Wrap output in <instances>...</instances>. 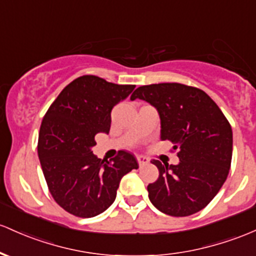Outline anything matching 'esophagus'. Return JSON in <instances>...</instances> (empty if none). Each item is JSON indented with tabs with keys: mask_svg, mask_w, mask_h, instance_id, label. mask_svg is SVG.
I'll list each match as a JSON object with an SVG mask.
<instances>
[{
	"mask_svg": "<svg viewBox=\"0 0 256 256\" xmlns=\"http://www.w3.org/2000/svg\"><path fill=\"white\" fill-rule=\"evenodd\" d=\"M136 159H137V162H138L140 166H142V165H146L148 162H150V159L146 158V156H137Z\"/></svg>",
	"mask_w": 256,
	"mask_h": 256,
	"instance_id": "esophagus-1",
	"label": "esophagus"
}]
</instances>
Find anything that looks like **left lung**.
<instances>
[{
  "mask_svg": "<svg viewBox=\"0 0 256 256\" xmlns=\"http://www.w3.org/2000/svg\"><path fill=\"white\" fill-rule=\"evenodd\" d=\"M146 100L158 110L160 140L178 150V165L152 164L159 178L148 184L156 209L188 216L204 209L226 181L232 160V128L221 109L204 91L178 82L141 86L131 100Z\"/></svg>",
  "mask_w": 256,
  "mask_h": 256,
  "instance_id": "obj_1",
  "label": "left lung"
}]
</instances>
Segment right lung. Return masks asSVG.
Masks as SVG:
<instances>
[{
  "mask_svg": "<svg viewBox=\"0 0 256 256\" xmlns=\"http://www.w3.org/2000/svg\"><path fill=\"white\" fill-rule=\"evenodd\" d=\"M134 85H116L94 75L75 78L44 114L38 153L53 199L69 214L94 218L114 203L122 176L138 169L134 154L113 159L92 153L94 136L110 130L112 109Z\"/></svg>",
  "mask_w": 256,
  "mask_h": 256,
  "instance_id": "add662e5",
  "label": "right lung"
}]
</instances>
